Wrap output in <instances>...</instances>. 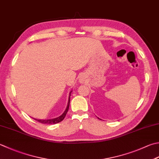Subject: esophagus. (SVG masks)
<instances>
[{
  "mask_svg": "<svg viewBox=\"0 0 159 159\" xmlns=\"http://www.w3.org/2000/svg\"><path fill=\"white\" fill-rule=\"evenodd\" d=\"M80 83H83V79H80Z\"/></svg>",
  "mask_w": 159,
  "mask_h": 159,
  "instance_id": "34e87169",
  "label": "esophagus"
}]
</instances>
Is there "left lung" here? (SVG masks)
I'll list each match as a JSON object with an SVG mask.
<instances>
[{"instance_id": "obj_1", "label": "left lung", "mask_w": 159, "mask_h": 159, "mask_svg": "<svg viewBox=\"0 0 159 159\" xmlns=\"http://www.w3.org/2000/svg\"><path fill=\"white\" fill-rule=\"evenodd\" d=\"M98 119H99V118H98Z\"/></svg>"}]
</instances>
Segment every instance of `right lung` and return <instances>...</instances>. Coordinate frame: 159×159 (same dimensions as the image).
Instances as JSON below:
<instances>
[{
  "label": "right lung",
  "instance_id": "right-lung-1",
  "mask_svg": "<svg viewBox=\"0 0 159 159\" xmlns=\"http://www.w3.org/2000/svg\"><path fill=\"white\" fill-rule=\"evenodd\" d=\"M72 91H71L70 92V96H69V99H68V102H67V107L65 109V110L64 111V112L60 116H58L57 118H54V119H34V120H36V121H38L39 123H41L43 124H56L58 123L61 121L63 120L64 119V118L65 117L67 114V112L68 110H69V107H70V96H71V93Z\"/></svg>",
  "mask_w": 159,
  "mask_h": 159
}]
</instances>
